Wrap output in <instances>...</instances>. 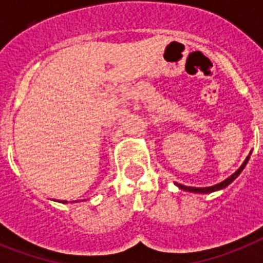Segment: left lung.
<instances>
[{"label":"left lung","mask_w":263,"mask_h":263,"mask_svg":"<svg viewBox=\"0 0 263 263\" xmlns=\"http://www.w3.org/2000/svg\"><path fill=\"white\" fill-rule=\"evenodd\" d=\"M249 160H250V157H247V158H246L245 162H243V165H241L240 168L237 169L236 172L233 173L232 176H229V177H228V179H227V180H224V181H221V183L216 184V185H212V187H203V188H199V187H187V185H181V184H176V185H177V187H179V188H181V190H184V191H190V192H199V194H209V192L218 191V190H222V188L228 187L229 184L232 183L233 180L236 179L237 176L240 175L241 171H243V169H245L246 164H247V162H249Z\"/></svg>","instance_id":"left-lung-1"}]
</instances>
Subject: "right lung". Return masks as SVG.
<instances>
[{
	"label": "right lung",
	"instance_id": "right-lung-1",
	"mask_svg": "<svg viewBox=\"0 0 263 263\" xmlns=\"http://www.w3.org/2000/svg\"><path fill=\"white\" fill-rule=\"evenodd\" d=\"M63 203H67V200H63Z\"/></svg>",
	"mask_w": 263,
	"mask_h": 263
}]
</instances>
